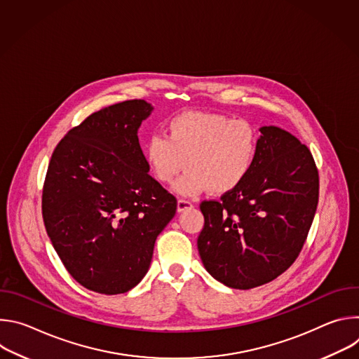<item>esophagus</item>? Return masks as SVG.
Segmentation results:
<instances>
[{"mask_svg": "<svg viewBox=\"0 0 359 359\" xmlns=\"http://www.w3.org/2000/svg\"><path fill=\"white\" fill-rule=\"evenodd\" d=\"M190 208H193V203L190 200H186V198H179L177 200V212H184Z\"/></svg>", "mask_w": 359, "mask_h": 359, "instance_id": "34e87169", "label": "esophagus"}]
</instances>
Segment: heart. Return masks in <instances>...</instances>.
<instances>
[{"label":"heart","mask_w":359,"mask_h":359,"mask_svg":"<svg viewBox=\"0 0 359 359\" xmlns=\"http://www.w3.org/2000/svg\"><path fill=\"white\" fill-rule=\"evenodd\" d=\"M165 135H153L144 143V159L159 183L179 179L176 191L194 196L203 190L226 194L240 187L259 155L260 133L252 123L224 114L189 111L165 125Z\"/></svg>","instance_id":"b5f03b06"}]
</instances>
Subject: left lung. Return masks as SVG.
Returning a JSON list of instances; mask_svg holds the SVG:
<instances>
[{
	"label": "left lung",
	"instance_id": "obj_1",
	"mask_svg": "<svg viewBox=\"0 0 359 359\" xmlns=\"http://www.w3.org/2000/svg\"><path fill=\"white\" fill-rule=\"evenodd\" d=\"M260 132L245 182L200 204V259L216 280L237 290L267 284L297 260L318 204V169L310 149L281 128Z\"/></svg>",
	"mask_w": 359,
	"mask_h": 359
}]
</instances>
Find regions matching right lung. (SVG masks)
Listing matches in <instances>:
<instances>
[{
	"mask_svg": "<svg viewBox=\"0 0 359 359\" xmlns=\"http://www.w3.org/2000/svg\"><path fill=\"white\" fill-rule=\"evenodd\" d=\"M151 105L132 99L89 115L57 144L42 189L46 233L85 288L122 294L146 276L177 200L147 172L137 129Z\"/></svg>",
	"mask_w": 359,
	"mask_h": 359,
	"instance_id": "1",
	"label": "right lung"
}]
</instances>
